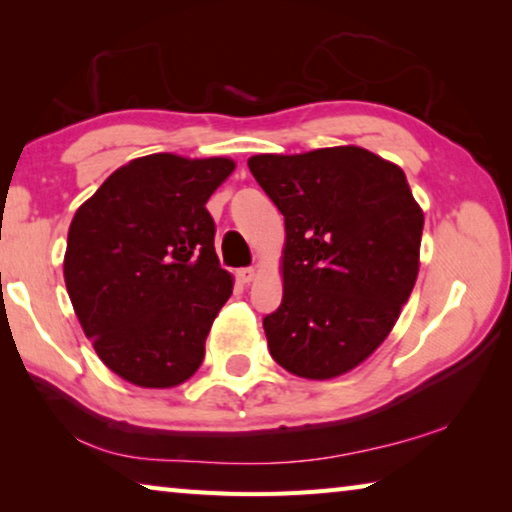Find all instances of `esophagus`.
Wrapping results in <instances>:
<instances>
[{"label":"esophagus","instance_id":"esophagus-1","mask_svg":"<svg viewBox=\"0 0 512 512\" xmlns=\"http://www.w3.org/2000/svg\"><path fill=\"white\" fill-rule=\"evenodd\" d=\"M255 275H257V271L253 266H248V268H239V280L244 282V284H250L255 280Z\"/></svg>","mask_w":512,"mask_h":512}]
</instances>
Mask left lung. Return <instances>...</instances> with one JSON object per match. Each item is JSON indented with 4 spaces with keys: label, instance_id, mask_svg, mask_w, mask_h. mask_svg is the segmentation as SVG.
I'll list each match as a JSON object with an SVG mask.
<instances>
[{
    "label": "left lung",
    "instance_id": "8db88e82",
    "mask_svg": "<svg viewBox=\"0 0 512 512\" xmlns=\"http://www.w3.org/2000/svg\"><path fill=\"white\" fill-rule=\"evenodd\" d=\"M284 216L282 305L264 318L291 375L332 379L375 352L420 271L424 214L397 164L361 146L248 158Z\"/></svg>",
    "mask_w": 512,
    "mask_h": 512
}]
</instances>
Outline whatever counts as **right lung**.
Returning <instances> with one entry per match:
<instances>
[{
    "mask_svg": "<svg viewBox=\"0 0 512 512\" xmlns=\"http://www.w3.org/2000/svg\"><path fill=\"white\" fill-rule=\"evenodd\" d=\"M230 158H135L76 210L63 259L83 332L106 366L140 388L194 375L235 277L214 250L205 203L235 171Z\"/></svg>",
    "mask_w": 512,
    "mask_h": 512,
    "instance_id": "obj_1",
    "label": "right lung"
}]
</instances>
